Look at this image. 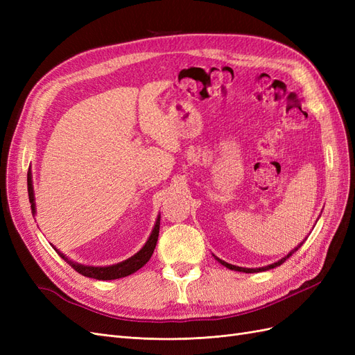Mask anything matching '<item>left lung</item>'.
Here are the masks:
<instances>
[{
  "instance_id": "left-lung-1",
  "label": "left lung",
  "mask_w": 355,
  "mask_h": 355,
  "mask_svg": "<svg viewBox=\"0 0 355 355\" xmlns=\"http://www.w3.org/2000/svg\"><path fill=\"white\" fill-rule=\"evenodd\" d=\"M304 243H300L297 247H296V249H293L292 252H290L286 257H283V259L282 261H278V262H275V263H272V265H268V266H263V268H241V266H235V265H231V263H228V262H225V261H220V259H218V257H216V259L223 265V266H227V268H230V270H234V271H240V272H247V274H249V272H259V271H266V270H271V268H275V266H280L282 263H284L286 262V259H288V257L290 256H292L297 249H299V247L300 245H302Z\"/></svg>"
}]
</instances>
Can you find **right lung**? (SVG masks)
I'll return each instance as SVG.
<instances>
[{"label": "right lung", "mask_w": 355, "mask_h": 355, "mask_svg": "<svg viewBox=\"0 0 355 355\" xmlns=\"http://www.w3.org/2000/svg\"><path fill=\"white\" fill-rule=\"evenodd\" d=\"M28 194H29V202H31V209H32V214H35V202H34V188H32V178H31V170L28 171ZM158 232H159V218L155 222V227L153 230L151 237L146 241V244L142 247L141 252H137L135 256H132L130 259H127L121 263L116 265H111V266H85V265H80L71 262L68 257L63 256L59 250L58 254L65 259V262H68L75 271L78 274L84 275V277H90V278H96V280H115V278H121V277H127L133 272H136L141 268L151 259V256L154 253V249L157 245V240H158Z\"/></svg>", "instance_id": "right-lung-1"}]
</instances>
